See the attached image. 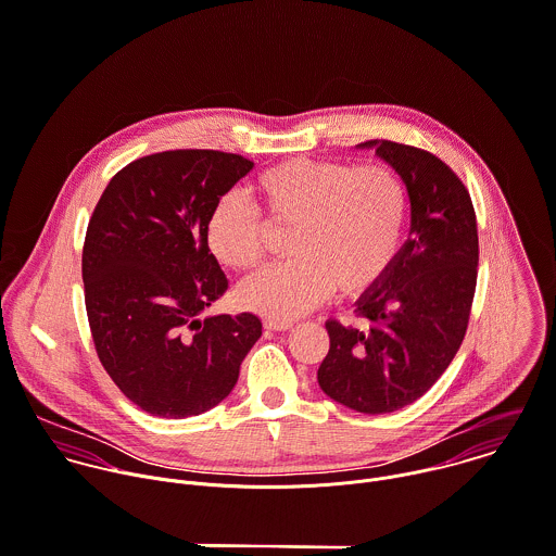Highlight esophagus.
<instances>
[{"label": "esophagus", "instance_id": "esophagus-1", "mask_svg": "<svg viewBox=\"0 0 556 556\" xmlns=\"http://www.w3.org/2000/svg\"><path fill=\"white\" fill-rule=\"evenodd\" d=\"M263 326L267 330H274V332H285V330H291L293 324L291 321H280V319H265Z\"/></svg>", "mask_w": 556, "mask_h": 556}]
</instances>
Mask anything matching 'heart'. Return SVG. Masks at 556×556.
<instances>
[{"label": "heart", "instance_id": "1", "mask_svg": "<svg viewBox=\"0 0 556 556\" xmlns=\"http://www.w3.org/2000/svg\"><path fill=\"white\" fill-rule=\"evenodd\" d=\"M252 191L265 217L237 193L222 195L206 224L211 252L256 269L271 230H291V261L245 280L239 304L269 319H295L334 289L361 295L393 265L406 226V187L387 165L291 159L263 172Z\"/></svg>", "mask_w": 556, "mask_h": 556}]
</instances>
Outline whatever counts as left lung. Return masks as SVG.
Listing matches in <instances>:
<instances>
[{"label":"left lung","mask_w":556,"mask_h":556,"mask_svg":"<svg viewBox=\"0 0 556 556\" xmlns=\"http://www.w3.org/2000/svg\"><path fill=\"white\" fill-rule=\"evenodd\" d=\"M406 185L410 232L378 285L356 300L358 330L326 321L330 350L317 382L334 402L367 415L421 397L458 352L476 291L478 230L471 198L434 154L365 141Z\"/></svg>","instance_id":"obj_1"}]
</instances>
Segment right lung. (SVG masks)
Listing matches in <instances>:
<instances>
[{"label": "right lung", "mask_w": 556, "mask_h": 556, "mask_svg": "<svg viewBox=\"0 0 556 556\" xmlns=\"http://www.w3.org/2000/svg\"><path fill=\"white\" fill-rule=\"evenodd\" d=\"M254 167L239 154L172 150L113 176L87 228L83 280L98 356L141 410L182 419L217 406L263 334L252 313H200L228 280L206 224Z\"/></svg>", "instance_id": "add662e5"}]
</instances>
